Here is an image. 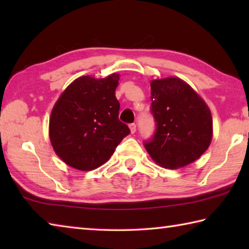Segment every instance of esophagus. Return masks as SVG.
Masks as SVG:
<instances>
[{
  "mask_svg": "<svg viewBox=\"0 0 249 249\" xmlns=\"http://www.w3.org/2000/svg\"><path fill=\"white\" fill-rule=\"evenodd\" d=\"M129 129H130V132H132V134H134L135 132H136V124L135 123L129 124Z\"/></svg>",
  "mask_w": 249,
  "mask_h": 249,
  "instance_id": "1",
  "label": "esophagus"
}]
</instances>
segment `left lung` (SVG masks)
<instances>
[{"label":"left lung","mask_w":249,"mask_h":249,"mask_svg":"<svg viewBox=\"0 0 249 249\" xmlns=\"http://www.w3.org/2000/svg\"><path fill=\"white\" fill-rule=\"evenodd\" d=\"M150 113L156 128L145 148L156 162L181 168L196 160L212 140L210 108L189 84L178 78L150 82Z\"/></svg>","instance_id":"1"}]
</instances>
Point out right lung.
<instances>
[{
    "mask_svg": "<svg viewBox=\"0 0 249 249\" xmlns=\"http://www.w3.org/2000/svg\"><path fill=\"white\" fill-rule=\"evenodd\" d=\"M120 75L105 79L80 77L58 99L49 121L56 154L75 169L89 171L103 165L130 133L119 120L115 96Z\"/></svg>",
    "mask_w": 249,
    "mask_h": 249,
    "instance_id": "1",
    "label": "right lung"
}]
</instances>
